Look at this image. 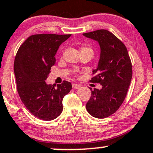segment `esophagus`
Listing matches in <instances>:
<instances>
[{"label": "esophagus", "instance_id": "1", "mask_svg": "<svg viewBox=\"0 0 153 153\" xmlns=\"http://www.w3.org/2000/svg\"><path fill=\"white\" fill-rule=\"evenodd\" d=\"M81 85L77 84V83H72V88L73 89H79V88H81Z\"/></svg>", "mask_w": 153, "mask_h": 153}]
</instances>
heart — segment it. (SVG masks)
Masks as SVG:
<instances>
[{
    "mask_svg": "<svg viewBox=\"0 0 153 153\" xmlns=\"http://www.w3.org/2000/svg\"><path fill=\"white\" fill-rule=\"evenodd\" d=\"M83 49H89V48H83L81 50H83Z\"/></svg>",
    "mask_w": 153,
    "mask_h": 153,
    "instance_id": "obj_1",
    "label": "heart"
}]
</instances>
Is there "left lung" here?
Masks as SVG:
<instances>
[{
    "mask_svg": "<svg viewBox=\"0 0 153 153\" xmlns=\"http://www.w3.org/2000/svg\"><path fill=\"white\" fill-rule=\"evenodd\" d=\"M83 35L97 42L100 48L97 67L92 71L96 76L91 81L100 83L102 89L91 91L86 110L95 118H105L118 110L126 97L132 78L131 59L125 45L108 30Z\"/></svg>",
    "mask_w": 153,
    "mask_h": 153,
    "instance_id": "left-lung-1",
    "label": "left lung"
}]
</instances>
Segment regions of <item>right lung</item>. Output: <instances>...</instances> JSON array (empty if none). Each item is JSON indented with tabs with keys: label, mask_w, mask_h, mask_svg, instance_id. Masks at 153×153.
<instances>
[{
	"label": "right lung",
	"mask_w": 153,
	"mask_h": 153,
	"mask_svg": "<svg viewBox=\"0 0 153 153\" xmlns=\"http://www.w3.org/2000/svg\"><path fill=\"white\" fill-rule=\"evenodd\" d=\"M70 36L71 34L32 35L16 54L14 72L18 94L27 109L42 120L51 121L62 114L63 98L72 89L69 81H64L57 86L45 81L56 63L59 46Z\"/></svg>",
	"instance_id": "add662e5"
}]
</instances>
